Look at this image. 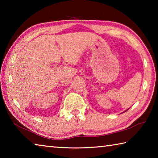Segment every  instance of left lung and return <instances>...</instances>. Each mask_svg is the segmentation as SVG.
<instances>
[{"label": "left lung", "instance_id": "obj_1", "mask_svg": "<svg viewBox=\"0 0 158 158\" xmlns=\"http://www.w3.org/2000/svg\"><path fill=\"white\" fill-rule=\"evenodd\" d=\"M127 110H128V109H127V110H126V111H127ZM125 111H124V112H125ZM124 112H123V113H124Z\"/></svg>", "mask_w": 158, "mask_h": 158}]
</instances>
